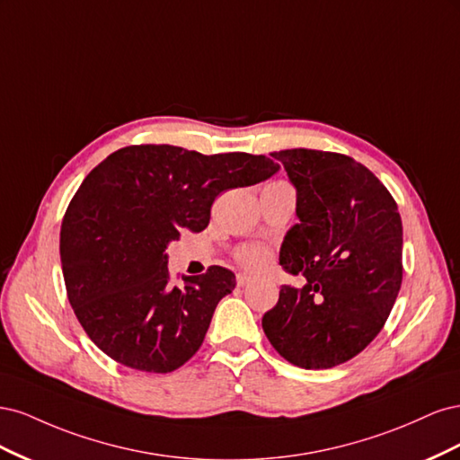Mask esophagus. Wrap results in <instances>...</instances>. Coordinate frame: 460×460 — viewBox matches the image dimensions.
I'll list each match as a JSON object with an SVG mask.
<instances>
[{"label":"esophagus","instance_id":"34e87169","mask_svg":"<svg viewBox=\"0 0 460 460\" xmlns=\"http://www.w3.org/2000/svg\"><path fill=\"white\" fill-rule=\"evenodd\" d=\"M235 282H238L240 288H243V286H247L249 282H252V278H249L247 274H238V276H235Z\"/></svg>","mask_w":460,"mask_h":460}]
</instances>
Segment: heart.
<instances>
[{
	"label": "heart",
	"mask_w": 460,
	"mask_h": 460,
	"mask_svg": "<svg viewBox=\"0 0 460 460\" xmlns=\"http://www.w3.org/2000/svg\"><path fill=\"white\" fill-rule=\"evenodd\" d=\"M235 257L247 270H262L270 261L269 252L261 245H243Z\"/></svg>",
	"instance_id": "obj_1"
}]
</instances>
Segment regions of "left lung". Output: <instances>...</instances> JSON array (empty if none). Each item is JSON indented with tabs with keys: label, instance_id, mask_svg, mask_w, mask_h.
Returning a JSON list of instances; mask_svg holds the SVG:
<instances>
[{
	"label": "left lung",
	"instance_id": "1",
	"mask_svg": "<svg viewBox=\"0 0 460 460\" xmlns=\"http://www.w3.org/2000/svg\"><path fill=\"white\" fill-rule=\"evenodd\" d=\"M297 191L299 222L286 234L280 264L305 276L282 286L262 316L274 349L320 370L358 355L378 336L402 280V225L392 193L365 164L341 153L274 151Z\"/></svg>",
	"mask_w": 460,
	"mask_h": 460
}]
</instances>
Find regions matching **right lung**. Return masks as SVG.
I'll return each mask as SVG.
<instances>
[{
    "instance_id": "right-lung-1",
    "label": "right lung",
    "mask_w": 460,
    "mask_h": 460,
    "mask_svg": "<svg viewBox=\"0 0 460 460\" xmlns=\"http://www.w3.org/2000/svg\"><path fill=\"white\" fill-rule=\"evenodd\" d=\"M278 171L264 155L176 146H128L97 164L66 207L59 243L66 296L90 340L136 370L188 363L235 276L208 267L172 286L164 249L184 228H207L220 191Z\"/></svg>"
}]
</instances>
